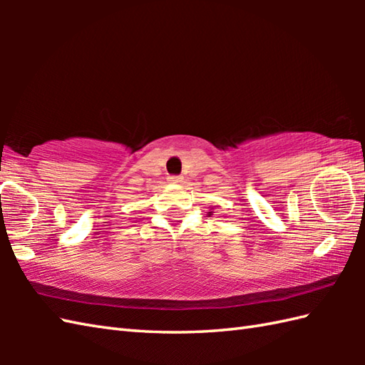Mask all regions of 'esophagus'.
<instances>
[{"label":"esophagus","mask_w":365,"mask_h":365,"mask_svg":"<svg viewBox=\"0 0 365 365\" xmlns=\"http://www.w3.org/2000/svg\"><path fill=\"white\" fill-rule=\"evenodd\" d=\"M169 182L170 183H180L182 182V177L180 175H170L169 177Z\"/></svg>","instance_id":"esophagus-1"}]
</instances>
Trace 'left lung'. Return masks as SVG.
I'll list each match as a JSON object with an SVG mask.
<instances>
[{
  "label": "left lung",
  "mask_w": 365,
  "mask_h": 365,
  "mask_svg": "<svg viewBox=\"0 0 365 365\" xmlns=\"http://www.w3.org/2000/svg\"><path fill=\"white\" fill-rule=\"evenodd\" d=\"M208 213H210V215H212V212H208ZM210 215H208V216H210Z\"/></svg>",
  "instance_id": "obj_1"
}]
</instances>
